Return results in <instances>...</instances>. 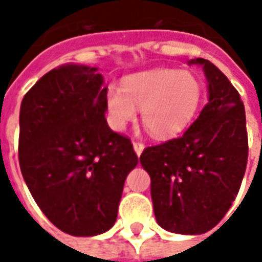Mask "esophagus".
<instances>
[{
	"mask_svg": "<svg viewBox=\"0 0 262 262\" xmlns=\"http://www.w3.org/2000/svg\"><path fill=\"white\" fill-rule=\"evenodd\" d=\"M133 148H135V153H136L137 156H140V154L143 153V150H144V144L140 142H135L133 143Z\"/></svg>",
	"mask_w": 262,
	"mask_h": 262,
	"instance_id": "34e87169",
	"label": "esophagus"
}]
</instances>
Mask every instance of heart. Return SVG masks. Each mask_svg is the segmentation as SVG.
Returning <instances> with one entry per match:
<instances>
[{"label": "heart", "mask_w": 262, "mask_h": 262, "mask_svg": "<svg viewBox=\"0 0 262 262\" xmlns=\"http://www.w3.org/2000/svg\"><path fill=\"white\" fill-rule=\"evenodd\" d=\"M203 99L201 80L191 71L154 69L126 77L122 86L106 94L109 125L123 130L142 111L143 126L156 139L185 130Z\"/></svg>", "instance_id": "1"}]
</instances>
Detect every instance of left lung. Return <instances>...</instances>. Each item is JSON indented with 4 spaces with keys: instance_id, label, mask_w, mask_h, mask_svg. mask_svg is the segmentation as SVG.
Wrapping results in <instances>:
<instances>
[{
    "instance_id": "1",
    "label": "left lung",
    "mask_w": 262,
    "mask_h": 262,
    "mask_svg": "<svg viewBox=\"0 0 262 262\" xmlns=\"http://www.w3.org/2000/svg\"><path fill=\"white\" fill-rule=\"evenodd\" d=\"M202 66L208 103L184 135L144 148L140 164L151 180L156 220L164 230L203 234L225 217L242 185L248 157L240 94L209 60Z\"/></svg>"
}]
</instances>
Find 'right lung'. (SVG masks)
I'll return each mask as SVG.
<instances>
[{
	"label": "right lung",
	"instance_id": "right-lung-1",
	"mask_svg": "<svg viewBox=\"0 0 262 262\" xmlns=\"http://www.w3.org/2000/svg\"><path fill=\"white\" fill-rule=\"evenodd\" d=\"M106 94L97 67L71 63L43 75L20 103L24 180L46 217L71 236L115 225L126 177L139 161L130 140L106 123Z\"/></svg>",
	"mask_w": 262,
	"mask_h": 262
}]
</instances>
